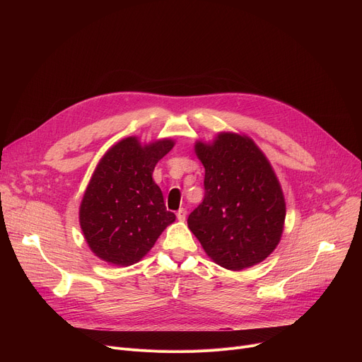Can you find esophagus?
Here are the masks:
<instances>
[{
  "label": "esophagus",
  "instance_id": "obj_1",
  "mask_svg": "<svg viewBox=\"0 0 362 362\" xmlns=\"http://www.w3.org/2000/svg\"><path fill=\"white\" fill-rule=\"evenodd\" d=\"M176 216H177L179 221H185V218H186V210H185V208H180Z\"/></svg>",
  "mask_w": 362,
  "mask_h": 362
}]
</instances>
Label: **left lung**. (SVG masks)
Returning <instances> with one entry per match:
<instances>
[{
    "mask_svg": "<svg viewBox=\"0 0 362 362\" xmlns=\"http://www.w3.org/2000/svg\"><path fill=\"white\" fill-rule=\"evenodd\" d=\"M195 154L205 168V197L187 227L221 267L240 272L259 264L276 250L286 217L269 158L250 136L235 132L197 141Z\"/></svg>",
    "mask_w": 362,
    "mask_h": 362,
    "instance_id": "left-lung-1",
    "label": "left lung"
}]
</instances>
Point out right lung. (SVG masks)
Wrapping results in <instances>:
<instances>
[{"mask_svg": "<svg viewBox=\"0 0 362 362\" xmlns=\"http://www.w3.org/2000/svg\"><path fill=\"white\" fill-rule=\"evenodd\" d=\"M173 146L170 138L142 144L129 136L112 145L95 167L79 223L89 250L103 261L119 267L136 264L176 220L152 180L157 163Z\"/></svg>", "mask_w": 362, "mask_h": 362, "instance_id": "right-lung-1", "label": "right lung"}]
</instances>
